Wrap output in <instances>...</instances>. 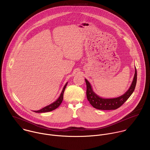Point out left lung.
Returning a JSON list of instances; mask_svg holds the SVG:
<instances>
[{"label":"left lung","mask_w":150,"mask_h":150,"mask_svg":"<svg viewBox=\"0 0 150 150\" xmlns=\"http://www.w3.org/2000/svg\"><path fill=\"white\" fill-rule=\"evenodd\" d=\"M135 69L134 77L129 88L123 95L117 98H104L99 97L93 91L91 84L87 81V80L85 79L87 86V98L91 105L96 109L103 110H115L121 107L128 100L134 91L137 77L136 68Z\"/></svg>","instance_id":"8db88e82"}]
</instances>
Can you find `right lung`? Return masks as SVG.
<instances>
[{
	"instance_id": "right-lung-1",
	"label": "right lung",
	"mask_w": 150,
	"mask_h": 150,
	"mask_svg": "<svg viewBox=\"0 0 150 150\" xmlns=\"http://www.w3.org/2000/svg\"><path fill=\"white\" fill-rule=\"evenodd\" d=\"M68 83H66V84H65V86H64L63 88V90L61 93V94L60 96H59V97L58 98V99L53 102V103H52L51 104L38 110V111H35L34 112H49V111H53L54 110H55L56 108H57L62 103V101H63V94H64V90H65V88L67 86V84Z\"/></svg>"
}]
</instances>
